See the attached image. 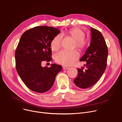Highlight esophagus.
<instances>
[{
    "label": "esophagus",
    "instance_id": "esophagus-1",
    "mask_svg": "<svg viewBox=\"0 0 122 122\" xmlns=\"http://www.w3.org/2000/svg\"><path fill=\"white\" fill-rule=\"evenodd\" d=\"M63 69L64 70H67V69H69V67H67V66H63Z\"/></svg>",
    "mask_w": 122,
    "mask_h": 122
}]
</instances>
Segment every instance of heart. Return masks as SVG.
<instances>
[{
  "label": "heart",
  "mask_w": 122,
  "mask_h": 122,
  "mask_svg": "<svg viewBox=\"0 0 122 122\" xmlns=\"http://www.w3.org/2000/svg\"><path fill=\"white\" fill-rule=\"evenodd\" d=\"M69 36L75 40L74 47L80 50L85 49L88 44V41L85 37V32L80 28H73L68 31ZM62 40V35L59 34L55 36L50 43L51 48L53 51H56L61 46ZM80 56V54L76 50L68 51L61 50L56 53L54 56L55 61L64 65H71L77 60Z\"/></svg>",
  "instance_id": "obj_1"
}]
</instances>
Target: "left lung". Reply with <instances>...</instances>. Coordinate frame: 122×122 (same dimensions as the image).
Listing matches in <instances>:
<instances>
[{"label":"left lung","instance_id":"left-lung-1","mask_svg":"<svg viewBox=\"0 0 122 122\" xmlns=\"http://www.w3.org/2000/svg\"><path fill=\"white\" fill-rule=\"evenodd\" d=\"M90 46L81 61H86L85 67L78 69V75L74 80L75 85L81 88H86L93 86L101 78L107 66L108 48L103 36L100 32L91 27Z\"/></svg>","mask_w":122,"mask_h":122}]
</instances>
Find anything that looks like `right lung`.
Here are the masks:
<instances>
[{"instance_id": "right-lung-1", "label": "right lung", "mask_w": 122, "mask_h": 122, "mask_svg": "<svg viewBox=\"0 0 122 122\" xmlns=\"http://www.w3.org/2000/svg\"><path fill=\"white\" fill-rule=\"evenodd\" d=\"M60 30L48 26L30 29L22 35L15 51L16 68L25 85L30 90L46 92L53 85L61 65L42 67L41 62L52 60L50 43Z\"/></svg>"}]
</instances>
